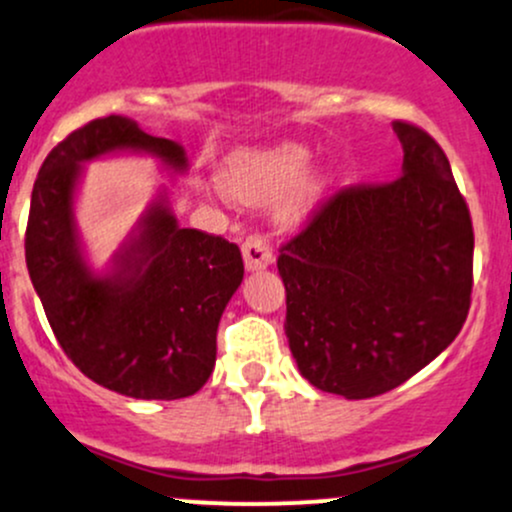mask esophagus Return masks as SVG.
<instances>
[{"label":"esophagus","instance_id":"1","mask_svg":"<svg viewBox=\"0 0 512 512\" xmlns=\"http://www.w3.org/2000/svg\"><path fill=\"white\" fill-rule=\"evenodd\" d=\"M241 254H244L246 271H263V268H268L273 263L271 246H268L266 236L261 234L249 236L244 241V246H241Z\"/></svg>","mask_w":512,"mask_h":512}]
</instances>
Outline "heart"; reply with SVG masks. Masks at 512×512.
<instances>
[{"mask_svg": "<svg viewBox=\"0 0 512 512\" xmlns=\"http://www.w3.org/2000/svg\"><path fill=\"white\" fill-rule=\"evenodd\" d=\"M310 158V151L295 141L236 148L222 161L219 183L229 197L244 205H266L295 188L283 202L285 217L295 219L307 212L320 190L317 183H300L310 168Z\"/></svg>", "mask_w": 512, "mask_h": 512, "instance_id": "obj_1", "label": "heart"}]
</instances>
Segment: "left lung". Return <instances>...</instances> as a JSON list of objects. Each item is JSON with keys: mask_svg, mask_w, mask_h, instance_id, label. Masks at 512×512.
<instances>
[{"mask_svg": "<svg viewBox=\"0 0 512 512\" xmlns=\"http://www.w3.org/2000/svg\"><path fill=\"white\" fill-rule=\"evenodd\" d=\"M393 131L400 178L339 190L278 256L295 364L349 400L388 393L437 359L471 305L474 229L447 156L420 126Z\"/></svg>", "mask_w": 512, "mask_h": 512, "instance_id": "1", "label": "left lung"}]
</instances>
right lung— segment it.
Wrapping results in <instances>:
<instances>
[{"instance_id": "right-lung-1", "label": "right lung", "mask_w": 512, "mask_h": 512, "mask_svg": "<svg viewBox=\"0 0 512 512\" xmlns=\"http://www.w3.org/2000/svg\"><path fill=\"white\" fill-rule=\"evenodd\" d=\"M146 153L170 175L188 170L178 141L146 134L126 117L73 131L48 153L31 192L26 266L68 359L100 386L139 400L197 393L217 359V327L244 280L236 244L183 229L158 190L104 271L87 261L75 222L85 163Z\"/></svg>"}]
</instances>
